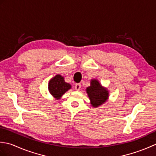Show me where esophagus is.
I'll return each instance as SVG.
<instances>
[{
    "instance_id": "34e87169",
    "label": "esophagus",
    "mask_w": 156,
    "mask_h": 156,
    "mask_svg": "<svg viewBox=\"0 0 156 156\" xmlns=\"http://www.w3.org/2000/svg\"><path fill=\"white\" fill-rule=\"evenodd\" d=\"M81 88V84H76L74 88L76 90H80Z\"/></svg>"
}]
</instances>
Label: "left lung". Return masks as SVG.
I'll return each instance as SVG.
<instances>
[{"mask_svg": "<svg viewBox=\"0 0 156 156\" xmlns=\"http://www.w3.org/2000/svg\"><path fill=\"white\" fill-rule=\"evenodd\" d=\"M86 92L90 101L92 107L97 108L108 101L109 92L107 88L102 87L97 79H92L90 86L86 88Z\"/></svg>", "mask_w": 156, "mask_h": 156, "instance_id": "obj_1", "label": "left lung"}]
</instances>
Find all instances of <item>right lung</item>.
<instances>
[{
  "label": "right lung",
  "instance_id": "1",
  "mask_svg": "<svg viewBox=\"0 0 156 156\" xmlns=\"http://www.w3.org/2000/svg\"><path fill=\"white\" fill-rule=\"evenodd\" d=\"M72 86L66 82L64 78L60 74L55 75L53 77L48 83V90L49 93L56 100H59L62 97L69 89Z\"/></svg>",
  "mask_w": 156,
  "mask_h": 156
}]
</instances>
